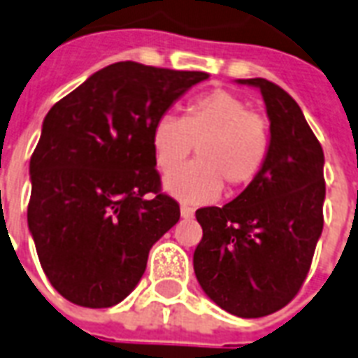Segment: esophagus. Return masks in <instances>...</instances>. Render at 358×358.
Instances as JSON below:
<instances>
[{
    "instance_id": "1",
    "label": "esophagus",
    "mask_w": 358,
    "mask_h": 358,
    "mask_svg": "<svg viewBox=\"0 0 358 358\" xmlns=\"http://www.w3.org/2000/svg\"><path fill=\"white\" fill-rule=\"evenodd\" d=\"M180 215L184 219H191L193 215H195V210L189 206H180Z\"/></svg>"
}]
</instances>
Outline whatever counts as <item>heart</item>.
Returning a JSON list of instances; mask_svg holds the SVG:
<instances>
[{
    "mask_svg": "<svg viewBox=\"0 0 358 358\" xmlns=\"http://www.w3.org/2000/svg\"><path fill=\"white\" fill-rule=\"evenodd\" d=\"M197 146L199 159L175 169ZM157 167L175 169L165 176L169 195L184 202H210L227 191L252 184L269 156V131L258 115L234 92L202 94L187 106L182 119L163 115L152 129Z\"/></svg>",
    "mask_w": 358,
    "mask_h": 358,
    "instance_id": "obj_1",
    "label": "heart"
}]
</instances>
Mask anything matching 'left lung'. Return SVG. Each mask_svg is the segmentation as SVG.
<instances>
[{"label": "left lung", "instance_id": "1", "mask_svg": "<svg viewBox=\"0 0 358 358\" xmlns=\"http://www.w3.org/2000/svg\"><path fill=\"white\" fill-rule=\"evenodd\" d=\"M269 156L258 178L223 208L196 210L202 239L193 269L204 294L238 317L280 310L299 292L323 230L322 145L294 98L264 80Z\"/></svg>", "mask_w": 358, "mask_h": 358}]
</instances>
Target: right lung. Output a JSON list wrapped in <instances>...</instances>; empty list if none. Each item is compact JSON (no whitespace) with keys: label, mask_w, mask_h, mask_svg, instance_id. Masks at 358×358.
Wrapping results in <instances>:
<instances>
[{"label":"right lung","mask_w":358,"mask_h":358,"mask_svg":"<svg viewBox=\"0 0 358 358\" xmlns=\"http://www.w3.org/2000/svg\"><path fill=\"white\" fill-rule=\"evenodd\" d=\"M206 72L122 61L87 78L42 122L27 224L52 286L87 308L126 299L152 245L180 219L159 193L152 129Z\"/></svg>","instance_id":"right-lung-1"}]
</instances>
